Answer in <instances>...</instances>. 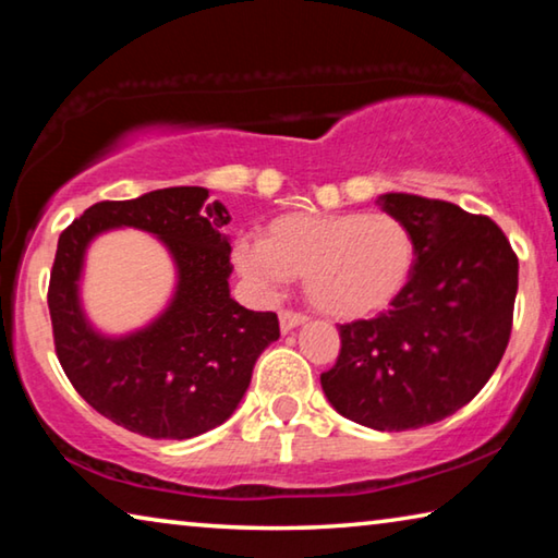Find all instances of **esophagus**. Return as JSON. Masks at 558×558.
I'll return each mask as SVG.
<instances>
[{
	"mask_svg": "<svg viewBox=\"0 0 558 558\" xmlns=\"http://www.w3.org/2000/svg\"><path fill=\"white\" fill-rule=\"evenodd\" d=\"M302 323H307V315L295 313V310H280V329H282V332H290V329H295Z\"/></svg>",
	"mask_w": 558,
	"mask_h": 558,
	"instance_id": "obj_1",
	"label": "esophagus"
}]
</instances>
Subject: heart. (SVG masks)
Here are the masks:
<instances>
[{
    "instance_id": "obj_1",
    "label": "heart",
    "mask_w": 558,
    "mask_h": 558,
    "mask_svg": "<svg viewBox=\"0 0 558 558\" xmlns=\"http://www.w3.org/2000/svg\"><path fill=\"white\" fill-rule=\"evenodd\" d=\"M233 258L260 290L305 278V295L319 313L359 319L381 313L409 286L415 235L389 211H292L272 219L263 241L235 243Z\"/></svg>"
}]
</instances>
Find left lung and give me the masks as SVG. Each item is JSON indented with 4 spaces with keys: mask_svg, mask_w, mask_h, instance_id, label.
<instances>
[{
    "mask_svg": "<svg viewBox=\"0 0 558 558\" xmlns=\"http://www.w3.org/2000/svg\"><path fill=\"white\" fill-rule=\"evenodd\" d=\"M379 204L411 226L413 276L379 317L339 325L342 349L319 381L344 418L411 430L470 403L502 362L519 260L489 216L415 194Z\"/></svg>",
    "mask_w": 558,
    "mask_h": 558,
    "instance_id": "1",
    "label": "left lung"
}]
</instances>
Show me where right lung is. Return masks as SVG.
Instances as JSON below:
<instances>
[{"label": "right lung", "mask_w": 558, "mask_h": 558, "mask_svg": "<svg viewBox=\"0 0 558 558\" xmlns=\"http://www.w3.org/2000/svg\"><path fill=\"white\" fill-rule=\"evenodd\" d=\"M204 186L157 189L130 202H98L59 235L49 313L56 356L73 389L100 415L147 438L186 440L229 418L253 364L280 337L276 313H253L229 295L231 221ZM135 225L162 238L180 282L173 305L140 333L100 338L77 302L82 253L98 232Z\"/></svg>", "instance_id": "add662e5"}]
</instances>
